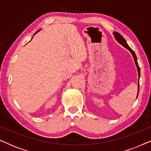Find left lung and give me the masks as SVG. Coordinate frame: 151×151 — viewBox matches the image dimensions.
Instances as JSON below:
<instances>
[{
	"label": "left lung",
	"mask_w": 151,
	"mask_h": 151,
	"mask_svg": "<svg viewBox=\"0 0 151 151\" xmlns=\"http://www.w3.org/2000/svg\"><path fill=\"white\" fill-rule=\"evenodd\" d=\"M113 35H114L115 40H116L117 42L119 43V44H121L122 45L123 47H124L126 49H127L128 50H129L130 52L132 53V55H133V58H134V61H135L136 67H137V72H138V78H139V77H140V69H139V65H138V63H137V56H136L135 52H134V51L132 50V49H131V47H130L129 45H128L127 41L125 40V39L123 38V36H122L120 34H119L118 32H113ZM137 86H138V91H137V96H138V93H139V80H138Z\"/></svg>",
	"instance_id": "8db88e82"
}]
</instances>
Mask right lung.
<instances>
[{
  "label": "right lung",
  "mask_w": 151,
  "mask_h": 151,
  "mask_svg": "<svg viewBox=\"0 0 151 151\" xmlns=\"http://www.w3.org/2000/svg\"><path fill=\"white\" fill-rule=\"evenodd\" d=\"M38 32H39V31H38V32H36V33H35V34H34V35H35V34H36V33H38Z\"/></svg>",
  "instance_id": "1"
}]
</instances>
